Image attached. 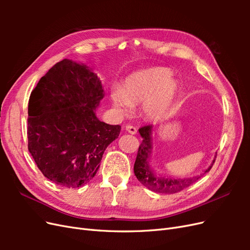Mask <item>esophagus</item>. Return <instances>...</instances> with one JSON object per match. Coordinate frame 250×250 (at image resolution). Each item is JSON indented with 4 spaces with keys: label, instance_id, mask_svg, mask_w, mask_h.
<instances>
[{
    "label": "esophagus",
    "instance_id": "obj_1",
    "mask_svg": "<svg viewBox=\"0 0 250 250\" xmlns=\"http://www.w3.org/2000/svg\"><path fill=\"white\" fill-rule=\"evenodd\" d=\"M125 129H126V131H128V132L131 133V134H135V133H137V128H135V127L132 126V125H126V126H125Z\"/></svg>",
    "mask_w": 250,
    "mask_h": 250
}]
</instances>
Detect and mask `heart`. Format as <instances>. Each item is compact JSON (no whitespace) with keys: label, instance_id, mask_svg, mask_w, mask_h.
I'll return each mask as SVG.
<instances>
[{"label":"heart","instance_id":"1","mask_svg":"<svg viewBox=\"0 0 250 250\" xmlns=\"http://www.w3.org/2000/svg\"><path fill=\"white\" fill-rule=\"evenodd\" d=\"M177 82L166 67H151L133 73L125 80L123 88H115L111 99L117 109L128 113L132 105L144 103V112L150 119H158L168 110L177 93Z\"/></svg>","mask_w":250,"mask_h":250}]
</instances>
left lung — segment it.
I'll use <instances>...</instances> for the list:
<instances>
[{
  "mask_svg": "<svg viewBox=\"0 0 250 250\" xmlns=\"http://www.w3.org/2000/svg\"><path fill=\"white\" fill-rule=\"evenodd\" d=\"M151 130H152V125L150 124L143 126L139 129L143 141L141 143V145L139 146L133 171L134 175L137 176L138 180L143 186H145L149 190L155 193L175 194L185 190L188 187H190L196 180L199 179L203 175V174H201L200 176H195L188 179H165L155 177L153 175V173L151 172L148 165V158L151 152ZM211 166L204 172V174L211 169Z\"/></svg>",
  "mask_w": 250,
  "mask_h": 250,
  "instance_id": "left-lung-1",
  "label": "left lung"
}]
</instances>
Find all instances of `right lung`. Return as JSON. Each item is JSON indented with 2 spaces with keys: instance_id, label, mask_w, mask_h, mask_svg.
<instances>
[{
  "instance_id": "add662e5",
  "label": "right lung",
  "mask_w": 250,
  "mask_h": 250,
  "mask_svg": "<svg viewBox=\"0 0 250 250\" xmlns=\"http://www.w3.org/2000/svg\"><path fill=\"white\" fill-rule=\"evenodd\" d=\"M97 75L63 59L52 66L31 92L28 105V150L44 177L78 188L89 183L120 125L98 120L103 98Z\"/></svg>"
}]
</instances>
